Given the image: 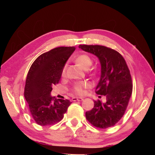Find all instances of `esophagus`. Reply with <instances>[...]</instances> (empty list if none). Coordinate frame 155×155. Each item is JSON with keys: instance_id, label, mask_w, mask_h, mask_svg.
I'll return each mask as SVG.
<instances>
[{"instance_id": "obj_1", "label": "esophagus", "mask_w": 155, "mask_h": 155, "mask_svg": "<svg viewBox=\"0 0 155 155\" xmlns=\"http://www.w3.org/2000/svg\"><path fill=\"white\" fill-rule=\"evenodd\" d=\"M82 100H83V98H82V97H73V98L72 99V101H81Z\"/></svg>"}]
</instances>
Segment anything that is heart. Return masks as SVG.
I'll return each instance as SVG.
<instances>
[{"instance_id":"b5f03b06","label":"heart","mask_w":155,"mask_h":155,"mask_svg":"<svg viewBox=\"0 0 155 155\" xmlns=\"http://www.w3.org/2000/svg\"><path fill=\"white\" fill-rule=\"evenodd\" d=\"M76 63L84 70H87L91 66L92 63V58L87 54H82L76 58ZM66 71V66L63 68L62 71V75L64 76ZM91 84L87 82H78L74 86L73 90L75 94L78 95H83L85 92V89L90 87Z\"/></svg>"}]
</instances>
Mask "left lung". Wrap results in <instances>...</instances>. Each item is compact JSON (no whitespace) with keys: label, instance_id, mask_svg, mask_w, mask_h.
I'll use <instances>...</instances> for the list:
<instances>
[{"label":"left lung","instance_id":"8db88e82","mask_svg":"<svg viewBox=\"0 0 155 155\" xmlns=\"http://www.w3.org/2000/svg\"><path fill=\"white\" fill-rule=\"evenodd\" d=\"M79 48L98 58L100 79L96 93L106 97V101H94V107L85 114L86 118L99 128L113 126L123 117L133 91L130 71L124 57L111 48L99 45H80Z\"/></svg>","mask_w":155,"mask_h":155}]
</instances>
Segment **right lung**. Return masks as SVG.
Instances as JSON below:
<instances>
[{
  "mask_svg": "<svg viewBox=\"0 0 155 155\" xmlns=\"http://www.w3.org/2000/svg\"><path fill=\"white\" fill-rule=\"evenodd\" d=\"M75 46L58 47L41 54L31 65L25 87V97L36 123L48 126L63 118L71 102L69 100L53 99L52 87L58 83L62 71Z\"/></svg>",
  "mask_w": 155,
  "mask_h": 155,
  "instance_id": "add662e5",
  "label": "right lung"
}]
</instances>
